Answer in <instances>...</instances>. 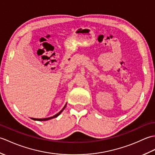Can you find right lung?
Masks as SVG:
<instances>
[{"mask_svg": "<svg viewBox=\"0 0 155 155\" xmlns=\"http://www.w3.org/2000/svg\"><path fill=\"white\" fill-rule=\"evenodd\" d=\"M66 105H67V104H66ZM66 105L64 107V108H62V109L58 113H57V114H55L54 116H53V117H48V118H33V120H38V121H44V120H50V119H52V118H56V117H57L59 114H60L62 112V110H63L64 109V108H65V107H66Z\"/></svg>", "mask_w": 155, "mask_h": 155, "instance_id": "obj_1", "label": "right lung"}]
</instances>
